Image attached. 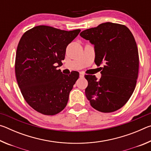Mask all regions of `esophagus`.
Here are the masks:
<instances>
[{
  "label": "esophagus",
  "instance_id": "1",
  "mask_svg": "<svg viewBox=\"0 0 151 151\" xmlns=\"http://www.w3.org/2000/svg\"><path fill=\"white\" fill-rule=\"evenodd\" d=\"M84 76H85V74H84V73L83 72H80V77L83 78Z\"/></svg>",
  "mask_w": 151,
  "mask_h": 151
}]
</instances>
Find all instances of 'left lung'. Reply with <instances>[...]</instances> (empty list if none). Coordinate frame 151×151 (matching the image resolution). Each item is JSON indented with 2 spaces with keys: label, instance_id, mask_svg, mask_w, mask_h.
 <instances>
[{
  "label": "left lung",
  "instance_id": "obj_1",
  "mask_svg": "<svg viewBox=\"0 0 151 151\" xmlns=\"http://www.w3.org/2000/svg\"><path fill=\"white\" fill-rule=\"evenodd\" d=\"M80 35L94 45L96 65H103L99 80L95 75L85 76L86 98L97 111H116L127 103L136 86L139 57L133 35L124 25L109 22Z\"/></svg>",
  "mask_w": 151,
  "mask_h": 151
}]
</instances>
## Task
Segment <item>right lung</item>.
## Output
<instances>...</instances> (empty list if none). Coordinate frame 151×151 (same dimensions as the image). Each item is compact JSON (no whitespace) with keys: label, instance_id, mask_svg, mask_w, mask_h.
<instances>
[{"label":"right lung","instance_id":"right-lung-1","mask_svg":"<svg viewBox=\"0 0 151 151\" xmlns=\"http://www.w3.org/2000/svg\"><path fill=\"white\" fill-rule=\"evenodd\" d=\"M80 32L40 25L22 36L17 49L15 75L24 100L36 111L55 115L67 104L79 73L73 71L65 75L57 68L65 59L66 47Z\"/></svg>","mask_w":151,"mask_h":151}]
</instances>
